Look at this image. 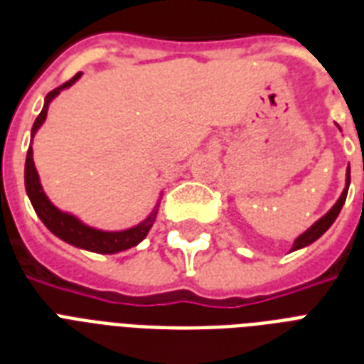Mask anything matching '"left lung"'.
<instances>
[{
    "instance_id": "obj_1",
    "label": "left lung",
    "mask_w": 364,
    "mask_h": 364,
    "mask_svg": "<svg viewBox=\"0 0 364 364\" xmlns=\"http://www.w3.org/2000/svg\"><path fill=\"white\" fill-rule=\"evenodd\" d=\"M348 188H350V168H348V177H346V188H344V193H342V196L338 198V202L328 210V213H325L319 221L314 223V225H311L304 234H300L299 238L294 240L291 251H296V249H302L306 247V245H310V243H314L317 238H321L323 234L327 232L328 228H331V225L336 221V217H338L342 205H344L346 196H348Z\"/></svg>"
}]
</instances>
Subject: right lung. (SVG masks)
I'll return each mask as SVG.
<instances>
[{
    "label": "right lung",
    "mask_w": 364,
    "mask_h": 364,
    "mask_svg": "<svg viewBox=\"0 0 364 364\" xmlns=\"http://www.w3.org/2000/svg\"><path fill=\"white\" fill-rule=\"evenodd\" d=\"M79 77H81V73H77L73 79H70V81L64 82L62 87L54 88V90H50V92L47 94L41 113H39V117H37L33 126H31V139L36 136V132L39 130V126H41L43 122H45V119H47L48 104L58 96L60 90L71 87ZM24 183L26 193L30 196L31 205H33V210H36L37 217L43 221V225H45L54 236H58L60 240H64V242L71 243V245H75V247L94 251V253L113 255L137 245V243L147 236V232L151 230V227H153L154 219H156V211H159V205H156L153 210V213H151L145 221L139 223L137 227H132L128 228V230H119V232H105V230H98V228L88 227V225L79 221L77 217L60 211L58 208L53 205V202L47 198V194L43 193L36 164H33V151H31V145L30 149H28V154H26Z\"/></svg>",
    "instance_id": "obj_1"
}]
</instances>
